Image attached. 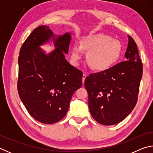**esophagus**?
<instances>
[{
  "label": "esophagus",
  "instance_id": "34e87169",
  "mask_svg": "<svg viewBox=\"0 0 153 153\" xmlns=\"http://www.w3.org/2000/svg\"><path fill=\"white\" fill-rule=\"evenodd\" d=\"M86 75L85 74H83V76H82V83H83V84H84V80H85V79H86Z\"/></svg>",
  "mask_w": 153,
  "mask_h": 153
}]
</instances>
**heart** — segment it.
Wrapping results in <instances>:
<instances>
[{
  "label": "heart",
  "instance_id": "obj_1",
  "mask_svg": "<svg viewBox=\"0 0 153 153\" xmlns=\"http://www.w3.org/2000/svg\"><path fill=\"white\" fill-rule=\"evenodd\" d=\"M83 50L88 51L87 61L92 69L105 71L114 65L120 59L122 46L118 40L105 33H97L83 38L81 45H75L71 48V57L78 61Z\"/></svg>",
  "mask_w": 153,
  "mask_h": 153
}]
</instances>
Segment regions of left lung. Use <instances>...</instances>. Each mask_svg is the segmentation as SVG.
<instances>
[{
  "instance_id": "8db88e82",
  "label": "left lung",
  "mask_w": 153,
  "mask_h": 153,
  "mask_svg": "<svg viewBox=\"0 0 153 153\" xmlns=\"http://www.w3.org/2000/svg\"><path fill=\"white\" fill-rule=\"evenodd\" d=\"M126 60L85 79L88 107L93 118L102 125H115L130 113L138 100L143 66L135 41L128 36Z\"/></svg>"
}]
</instances>
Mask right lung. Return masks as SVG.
<instances>
[{
  "label": "right lung",
  "mask_w": 153,
  "mask_h": 153,
  "mask_svg": "<svg viewBox=\"0 0 153 153\" xmlns=\"http://www.w3.org/2000/svg\"><path fill=\"white\" fill-rule=\"evenodd\" d=\"M53 38L56 49L46 55L39 47ZM70 33L55 38L48 26L33 30L23 44L18 58V94L31 116L39 122H58L67 114L74 93L82 86V71L65 57Z\"/></svg>",
  "instance_id": "1"
}]
</instances>
